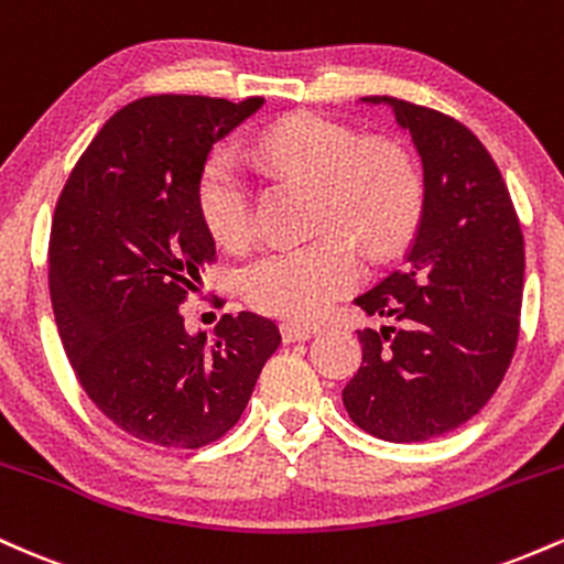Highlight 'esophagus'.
I'll list each match as a JSON object with an SVG mask.
<instances>
[{
    "mask_svg": "<svg viewBox=\"0 0 564 564\" xmlns=\"http://www.w3.org/2000/svg\"><path fill=\"white\" fill-rule=\"evenodd\" d=\"M313 334H315V328L300 326V323H283L281 326L283 341H307Z\"/></svg>",
    "mask_w": 564,
    "mask_h": 564,
    "instance_id": "esophagus-1",
    "label": "esophagus"
}]
</instances>
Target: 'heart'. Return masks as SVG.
<instances>
[{
	"label": "heart",
	"mask_w": 564,
	"mask_h": 564,
	"mask_svg": "<svg viewBox=\"0 0 564 564\" xmlns=\"http://www.w3.org/2000/svg\"><path fill=\"white\" fill-rule=\"evenodd\" d=\"M273 174L318 185V241L278 246L246 264L241 289L251 307L289 321H315L364 275L350 236L373 254H387L416 228L424 185L416 164L392 142H368L358 129L302 113L273 124L251 151ZM198 206L206 228L228 249L254 236V185L228 148H217L198 174Z\"/></svg>",
	"instance_id": "obj_1"
}]
</instances>
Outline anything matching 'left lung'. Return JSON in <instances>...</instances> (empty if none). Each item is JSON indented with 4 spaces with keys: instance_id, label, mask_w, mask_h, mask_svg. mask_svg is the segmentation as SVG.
<instances>
[{
    "instance_id": "obj_1",
    "label": "left lung",
    "mask_w": 564,
    "mask_h": 564,
    "mask_svg": "<svg viewBox=\"0 0 564 564\" xmlns=\"http://www.w3.org/2000/svg\"><path fill=\"white\" fill-rule=\"evenodd\" d=\"M390 106L424 166V204L405 264L360 294L364 364L341 390L355 424L422 443L469 422L498 390L520 334L525 241L485 145L462 121L398 97Z\"/></svg>"
}]
</instances>
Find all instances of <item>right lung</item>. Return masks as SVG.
Masks as SVG:
<instances>
[{"instance_id": "1", "label": "right lung", "mask_w": 564, "mask_h": 564, "mask_svg": "<svg viewBox=\"0 0 564 564\" xmlns=\"http://www.w3.org/2000/svg\"><path fill=\"white\" fill-rule=\"evenodd\" d=\"M262 102H129L89 142L57 198L50 296L63 349L89 400L145 443L200 448L223 437L281 345L262 315H223L212 341L187 334L180 315L215 260L198 206L200 166Z\"/></svg>"}]
</instances>
